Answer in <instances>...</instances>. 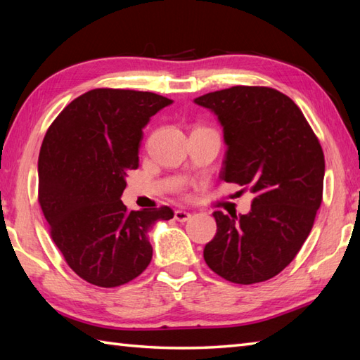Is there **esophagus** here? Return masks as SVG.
<instances>
[{
	"label": "esophagus",
	"mask_w": 360,
	"mask_h": 360,
	"mask_svg": "<svg viewBox=\"0 0 360 360\" xmlns=\"http://www.w3.org/2000/svg\"><path fill=\"white\" fill-rule=\"evenodd\" d=\"M192 217V213H188L186 210H176L174 212V219L179 221V223H186V221Z\"/></svg>",
	"instance_id": "esophagus-1"
}]
</instances>
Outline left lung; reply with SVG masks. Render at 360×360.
<instances>
[{"label": "left lung", "instance_id": "left-lung-1", "mask_svg": "<svg viewBox=\"0 0 360 360\" xmlns=\"http://www.w3.org/2000/svg\"><path fill=\"white\" fill-rule=\"evenodd\" d=\"M217 114L227 145L221 178L255 193L246 215L213 212L217 235L204 248L210 269L238 285L266 281L292 262L322 204L325 158L288 96L232 86L195 98Z\"/></svg>", "mask_w": 360, "mask_h": 360}]
</instances>
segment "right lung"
Instances as JSON below:
<instances>
[{
	"label": "right lung",
	"mask_w": 360,
	"mask_h": 360,
	"mask_svg": "<svg viewBox=\"0 0 360 360\" xmlns=\"http://www.w3.org/2000/svg\"><path fill=\"white\" fill-rule=\"evenodd\" d=\"M173 101L155 93L98 88L52 122L38 156V202L51 236L80 278L116 288L147 269L148 240L167 205L127 210V173L139 167L142 129Z\"/></svg>",
	"instance_id": "obj_1"
}]
</instances>
